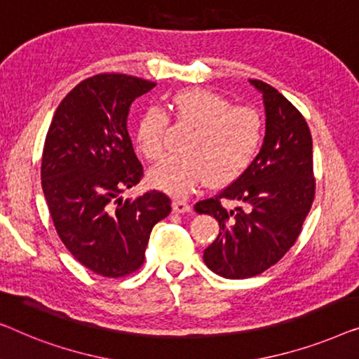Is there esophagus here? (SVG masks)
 I'll list each match as a JSON object with an SVG mask.
<instances>
[{
	"label": "esophagus",
	"mask_w": 359,
	"mask_h": 359,
	"mask_svg": "<svg viewBox=\"0 0 359 359\" xmlns=\"http://www.w3.org/2000/svg\"><path fill=\"white\" fill-rule=\"evenodd\" d=\"M172 210H174V213H189V211L191 210V206L187 200L175 198L172 201Z\"/></svg>",
	"instance_id": "obj_1"
}]
</instances>
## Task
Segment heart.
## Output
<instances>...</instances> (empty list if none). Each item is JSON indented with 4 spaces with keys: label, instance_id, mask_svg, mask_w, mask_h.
Masks as SVG:
<instances>
[{
    "label": "heart",
    "instance_id": "heart-1",
    "mask_svg": "<svg viewBox=\"0 0 359 359\" xmlns=\"http://www.w3.org/2000/svg\"><path fill=\"white\" fill-rule=\"evenodd\" d=\"M177 123L190 127L179 156L164 159L149 170L154 187L174 195L189 194L206 182L210 187L234 182L254 161L264 140V118L252 107L232 105L208 89H187L174 94ZM168 115L151 105L135 127V148L144 159L158 161L164 153Z\"/></svg>",
    "mask_w": 359,
    "mask_h": 359
}]
</instances>
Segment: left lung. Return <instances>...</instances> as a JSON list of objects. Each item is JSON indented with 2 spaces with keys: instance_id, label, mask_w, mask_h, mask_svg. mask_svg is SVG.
I'll return each instance as SVG.
<instances>
[{
  "instance_id": "8db88e82",
  "label": "left lung",
  "mask_w": 359,
  "mask_h": 359,
  "mask_svg": "<svg viewBox=\"0 0 359 359\" xmlns=\"http://www.w3.org/2000/svg\"><path fill=\"white\" fill-rule=\"evenodd\" d=\"M264 94L266 131L249 168L213 198L195 205L219 223V234L203 252L206 266L229 280L269 270L291 249L316 195L312 136L299 110L270 84L249 79ZM224 199L236 201L226 210Z\"/></svg>"
}]
</instances>
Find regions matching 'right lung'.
I'll return each instance as SVG.
<instances>
[{
    "mask_svg": "<svg viewBox=\"0 0 359 359\" xmlns=\"http://www.w3.org/2000/svg\"><path fill=\"white\" fill-rule=\"evenodd\" d=\"M151 81L118 73L88 78L69 90L50 123L42 154V189L55 229L81 265L120 278L143 265L154 224L170 198L149 190L120 198L143 177L127 117Z\"/></svg>",
    "mask_w": 359,
    "mask_h": 359,
    "instance_id": "obj_1",
    "label": "right lung"
}]
</instances>
